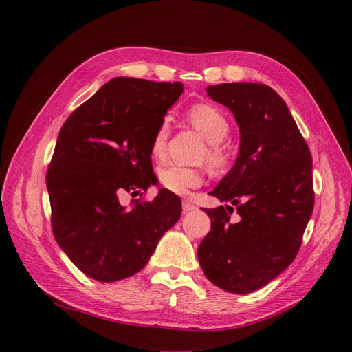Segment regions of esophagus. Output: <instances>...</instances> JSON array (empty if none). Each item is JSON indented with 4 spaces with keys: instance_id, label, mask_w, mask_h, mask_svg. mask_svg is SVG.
<instances>
[{
    "instance_id": "esophagus-1",
    "label": "esophagus",
    "mask_w": 352,
    "mask_h": 352,
    "mask_svg": "<svg viewBox=\"0 0 352 352\" xmlns=\"http://www.w3.org/2000/svg\"><path fill=\"white\" fill-rule=\"evenodd\" d=\"M182 208H184V211H185V212H188V211H194V210H197V206H195V204H192V202H190L189 199H184V201H182Z\"/></svg>"
}]
</instances>
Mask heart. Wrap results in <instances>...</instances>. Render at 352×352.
<instances>
[{"mask_svg": "<svg viewBox=\"0 0 352 352\" xmlns=\"http://www.w3.org/2000/svg\"><path fill=\"white\" fill-rule=\"evenodd\" d=\"M188 119L195 129L208 141L207 162L211 167L221 168L228 164V154L221 148V142L229 135V122L220 110L210 104H197L188 111ZM170 126L162 122L157 127L151 142V154L155 158H163L167 148ZM204 182V175L198 168H190L179 164H170L160 172V184L167 190L177 195H186Z\"/></svg>", "mask_w": 352, "mask_h": 352, "instance_id": "1", "label": "heart"}]
</instances>
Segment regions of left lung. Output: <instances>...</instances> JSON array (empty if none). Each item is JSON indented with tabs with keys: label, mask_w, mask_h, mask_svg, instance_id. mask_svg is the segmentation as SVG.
Here are the masks:
<instances>
[{
	"label": "left lung",
	"mask_w": 352,
	"mask_h": 352,
	"mask_svg": "<svg viewBox=\"0 0 352 352\" xmlns=\"http://www.w3.org/2000/svg\"><path fill=\"white\" fill-rule=\"evenodd\" d=\"M207 94L235 116L241 145L230 172L210 192L230 206L204 208L211 230L198 260L211 283L250 294L296 257L314 207L313 160L286 102L267 85L220 83Z\"/></svg>",
	"instance_id": "1"
}]
</instances>
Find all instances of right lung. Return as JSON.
Segmentation results:
<instances>
[{"mask_svg":"<svg viewBox=\"0 0 352 352\" xmlns=\"http://www.w3.org/2000/svg\"><path fill=\"white\" fill-rule=\"evenodd\" d=\"M182 92L180 82L114 78L61 127L47 172L52 233L91 279L117 282L142 270L180 219L182 202L167 189L132 208L120 197L153 184V138Z\"/></svg>","mask_w":352,"mask_h":352,"instance_id":"add662e5","label":"right lung"}]
</instances>
